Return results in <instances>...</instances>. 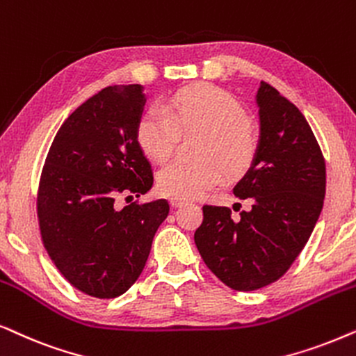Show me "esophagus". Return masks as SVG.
<instances>
[{
  "label": "esophagus",
  "mask_w": 356,
  "mask_h": 356,
  "mask_svg": "<svg viewBox=\"0 0 356 356\" xmlns=\"http://www.w3.org/2000/svg\"><path fill=\"white\" fill-rule=\"evenodd\" d=\"M186 200H182V198H170V207L172 208H181L186 205Z\"/></svg>",
  "instance_id": "obj_1"
}]
</instances>
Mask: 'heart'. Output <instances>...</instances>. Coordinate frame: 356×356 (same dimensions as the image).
I'll use <instances>...</instances> for the list:
<instances>
[{
  "label": "heart",
  "mask_w": 356,
  "mask_h": 356,
  "mask_svg": "<svg viewBox=\"0 0 356 356\" xmlns=\"http://www.w3.org/2000/svg\"><path fill=\"white\" fill-rule=\"evenodd\" d=\"M181 134H207L202 163H172L158 174V188L174 198H198L220 186L222 170L229 177L243 174L257 151V134L245 111L225 89L197 83L174 91L158 107L145 112L136 125L141 151L156 163H165L177 148Z\"/></svg>",
  "instance_id": "heart-1"
}]
</instances>
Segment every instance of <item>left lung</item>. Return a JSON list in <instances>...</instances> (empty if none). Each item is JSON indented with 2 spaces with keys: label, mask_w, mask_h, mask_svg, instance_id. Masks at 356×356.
I'll use <instances>...</instances> for the list:
<instances>
[{
  "label": "left lung",
  "mask_w": 356,
  "mask_h": 356,
  "mask_svg": "<svg viewBox=\"0 0 356 356\" xmlns=\"http://www.w3.org/2000/svg\"><path fill=\"white\" fill-rule=\"evenodd\" d=\"M260 136L252 164L233 192L252 202L239 220L227 207L203 205L195 231L207 267L226 286L254 291L283 277L305 248L325 195V163L295 104L260 83Z\"/></svg>",
  "instance_id": "left-lung-1"
}]
</instances>
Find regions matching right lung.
<instances>
[{
  "label": "right lung",
  "instance_id": "add662e5",
  "mask_svg": "<svg viewBox=\"0 0 356 356\" xmlns=\"http://www.w3.org/2000/svg\"><path fill=\"white\" fill-rule=\"evenodd\" d=\"M143 86H108L81 104L56 131L42 169L37 216L50 259L79 291L111 300L143 272L169 203L131 202L153 187L136 141Z\"/></svg>",
  "mask_w": 356,
  "mask_h": 356
}]
</instances>
